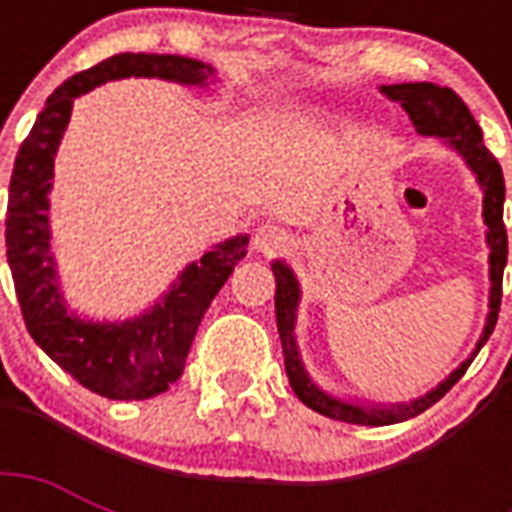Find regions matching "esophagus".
<instances>
[{"instance_id": "1", "label": "esophagus", "mask_w": 512, "mask_h": 512, "mask_svg": "<svg viewBox=\"0 0 512 512\" xmlns=\"http://www.w3.org/2000/svg\"><path fill=\"white\" fill-rule=\"evenodd\" d=\"M292 244V236H289L284 228L273 223H265L260 225L255 231V247L265 255H273V252H281V249H287Z\"/></svg>"}]
</instances>
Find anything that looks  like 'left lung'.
Segmentation results:
<instances>
[{
  "label": "left lung",
  "instance_id": "obj_1",
  "mask_svg": "<svg viewBox=\"0 0 512 512\" xmlns=\"http://www.w3.org/2000/svg\"><path fill=\"white\" fill-rule=\"evenodd\" d=\"M390 100H398L404 111L409 114L412 124L420 135H436L444 138L457 154L468 162V167L476 172L478 183L484 188V223L489 225L486 231V244H489V279H492V292H489V319H486L484 335L476 342V350L470 353L468 361H462L449 377H446L436 390H430L412 404L396 406H361L353 401L329 396L321 388L313 385V380L305 372L300 361V350L295 342V319L297 303H300V284L289 265L281 260L271 265L276 276V324H279L281 348H284V366H287L289 385L295 390V396L305 406H311L313 412L324 414L329 420L353 422V425H393L404 422L414 414L425 412L430 404H436L454 382L460 380L476 353L484 348V342L494 332L497 313L502 303V273L508 263V231L502 223V204H505V177H502L500 162L494 159L492 151L484 146V132L476 124L468 106L462 98L449 87H438L430 82H406V84H385L380 87Z\"/></svg>",
  "mask_w": 512,
  "mask_h": 512
}]
</instances>
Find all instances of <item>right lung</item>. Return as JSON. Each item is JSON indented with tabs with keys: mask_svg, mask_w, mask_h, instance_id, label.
Returning a JSON list of instances; mask_svg holds the SVG:
<instances>
[{
	"mask_svg": "<svg viewBox=\"0 0 512 512\" xmlns=\"http://www.w3.org/2000/svg\"><path fill=\"white\" fill-rule=\"evenodd\" d=\"M215 68L183 55L122 52L79 71L52 92L34 130L23 140L10 177L7 201V263L28 335L79 385L114 401L159 396L183 374L204 313L233 265L247 255V236H236L201 255L180 273L172 289L151 311L122 324H98L68 313L50 255L52 164L74 98L103 82L151 76L177 84H204Z\"/></svg>",
	"mask_w": 512,
	"mask_h": 512,
	"instance_id": "add662e5",
	"label": "right lung"
}]
</instances>
